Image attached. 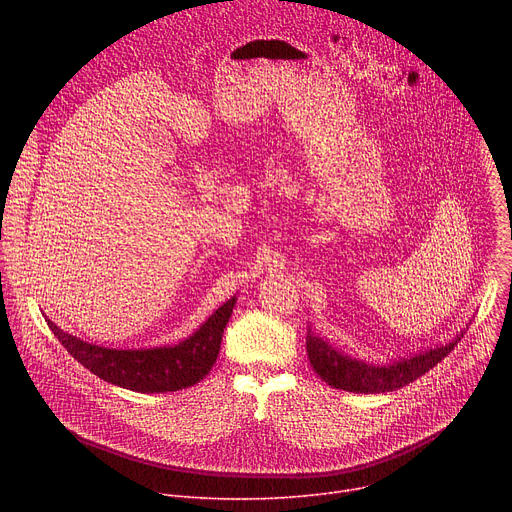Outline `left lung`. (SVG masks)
Masks as SVG:
<instances>
[{
	"label": "left lung",
	"mask_w": 512,
	"mask_h": 512,
	"mask_svg": "<svg viewBox=\"0 0 512 512\" xmlns=\"http://www.w3.org/2000/svg\"><path fill=\"white\" fill-rule=\"evenodd\" d=\"M464 332L444 346L429 348L409 358H399L391 364H369L352 358L330 346L312 330H308L306 336V350L312 369L330 387L350 393H387L417 381L437 362H442L454 350Z\"/></svg>",
	"instance_id": "left-lung-1"
}]
</instances>
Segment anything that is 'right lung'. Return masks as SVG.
<instances>
[{
  "label": "right lung",
  "instance_id": "1",
  "mask_svg": "<svg viewBox=\"0 0 512 512\" xmlns=\"http://www.w3.org/2000/svg\"><path fill=\"white\" fill-rule=\"evenodd\" d=\"M235 304L237 296L218 308L192 336L174 346L137 350L89 344L60 330L54 322H46L70 356L99 379L137 393H170L192 387L210 373Z\"/></svg>",
  "mask_w": 512,
  "mask_h": 512
}]
</instances>
